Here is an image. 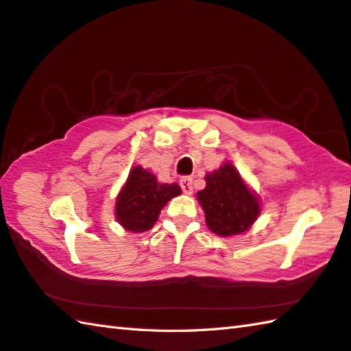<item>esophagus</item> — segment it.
Masks as SVG:
<instances>
[{
  "mask_svg": "<svg viewBox=\"0 0 351 351\" xmlns=\"http://www.w3.org/2000/svg\"><path fill=\"white\" fill-rule=\"evenodd\" d=\"M180 186L184 194H192V191H194V183H192L191 177H182Z\"/></svg>",
  "mask_w": 351,
  "mask_h": 351,
  "instance_id": "1",
  "label": "esophagus"
}]
</instances>
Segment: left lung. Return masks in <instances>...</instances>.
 Listing matches in <instances>:
<instances>
[{
  "label": "left lung",
  "instance_id": "obj_1",
  "mask_svg": "<svg viewBox=\"0 0 351 351\" xmlns=\"http://www.w3.org/2000/svg\"><path fill=\"white\" fill-rule=\"evenodd\" d=\"M197 197L204 209L207 227L219 236L248 230L261 212L257 198L230 163L207 174L206 188Z\"/></svg>",
  "mask_w": 351,
  "mask_h": 351
}]
</instances>
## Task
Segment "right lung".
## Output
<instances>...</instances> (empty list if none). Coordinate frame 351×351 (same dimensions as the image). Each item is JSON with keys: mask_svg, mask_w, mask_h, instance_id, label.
<instances>
[{"mask_svg": "<svg viewBox=\"0 0 351 351\" xmlns=\"http://www.w3.org/2000/svg\"><path fill=\"white\" fill-rule=\"evenodd\" d=\"M180 192L178 184H162L154 174L134 167L117 199L118 223L128 232H145L159 218L163 206Z\"/></svg>", "mask_w": 351, "mask_h": 351, "instance_id": "1", "label": "right lung"}]
</instances>
